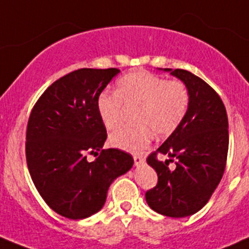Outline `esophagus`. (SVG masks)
Listing matches in <instances>:
<instances>
[{
  "label": "esophagus",
  "mask_w": 249,
  "mask_h": 249,
  "mask_svg": "<svg viewBox=\"0 0 249 249\" xmlns=\"http://www.w3.org/2000/svg\"><path fill=\"white\" fill-rule=\"evenodd\" d=\"M134 161H135V165L139 166V165L144 162V157H143V155H137V154L134 155Z\"/></svg>",
  "instance_id": "34e87169"
}]
</instances>
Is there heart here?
I'll return each instance as SVG.
<instances>
[{"label": "heart", "mask_w": 249, "mask_h": 249, "mask_svg": "<svg viewBox=\"0 0 249 249\" xmlns=\"http://www.w3.org/2000/svg\"><path fill=\"white\" fill-rule=\"evenodd\" d=\"M123 102L139 106L135 127H122L109 136L114 148L137 153L153 139L169 136L177 130L187 114L189 91L180 80H167L147 71H135L118 80L117 94H101L97 113L102 124L113 130L119 125Z\"/></svg>", "instance_id": "heart-1"}]
</instances>
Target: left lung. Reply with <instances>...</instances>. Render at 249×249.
Returning <instances> with one entry per match:
<instances>
[{
    "label": "left lung",
    "instance_id": "left-lung-1",
    "mask_svg": "<svg viewBox=\"0 0 249 249\" xmlns=\"http://www.w3.org/2000/svg\"><path fill=\"white\" fill-rule=\"evenodd\" d=\"M182 80L189 91L187 114L176 131L150 153L147 162L158 173V183L145 193V201L155 212L183 218L200 211L219 184L227 165L229 124L219 95L192 72L165 69ZM158 154L170 158L164 163ZM170 162L175 169H170Z\"/></svg>",
    "mask_w": 249,
    "mask_h": 249
}]
</instances>
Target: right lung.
I'll return each instance as SVG.
<instances>
[{
    "label": "right lung",
    "instance_id": "obj_1",
    "mask_svg": "<svg viewBox=\"0 0 249 249\" xmlns=\"http://www.w3.org/2000/svg\"><path fill=\"white\" fill-rule=\"evenodd\" d=\"M118 69H80L53 83L37 100L26 129V161L46 203L62 217L84 219L106 202L113 180L134 159L124 150L102 149L106 126L97 113L102 90ZM100 155L90 163L89 154Z\"/></svg>",
    "mask_w": 249,
    "mask_h": 249
}]
</instances>
